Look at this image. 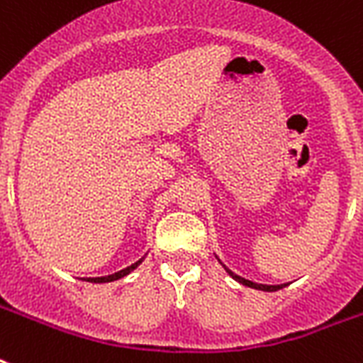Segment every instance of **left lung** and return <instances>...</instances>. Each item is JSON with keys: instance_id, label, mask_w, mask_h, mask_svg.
<instances>
[{"instance_id": "8db88e82", "label": "left lung", "mask_w": 363, "mask_h": 363, "mask_svg": "<svg viewBox=\"0 0 363 363\" xmlns=\"http://www.w3.org/2000/svg\"><path fill=\"white\" fill-rule=\"evenodd\" d=\"M216 259H218V256H216ZM220 262V259H218ZM222 264V262H220ZM222 267L226 269V273L232 279H235L238 282H241L242 286H248V288H254V290H264V292H277V290H281V288L288 286V284H259V282H254V281H248V279H245V277H239L238 273H233L232 269H228L226 265L222 264Z\"/></svg>"}]
</instances>
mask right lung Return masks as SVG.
Returning a JSON list of instances; mask_svg holds the SVG:
<instances>
[{"mask_svg": "<svg viewBox=\"0 0 363 363\" xmlns=\"http://www.w3.org/2000/svg\"><path fill=\"white\" fill-rule=\"evenodd\" d=\"M145 256H147V254H145ZM145 256H143V258L137 259L135 264L128 265V267H124V269H121V271H116V273H113V275H105V277H86L84 281H88V282H113V281H118V279H122V277L130 275V273H131V271H133V269H137V267H139V265L143 264V259H145Z\"/></svg>", "mask_w": 363, "mask_h": 363, "instance_id": "1", "label": "right lung"}]
</instances>
